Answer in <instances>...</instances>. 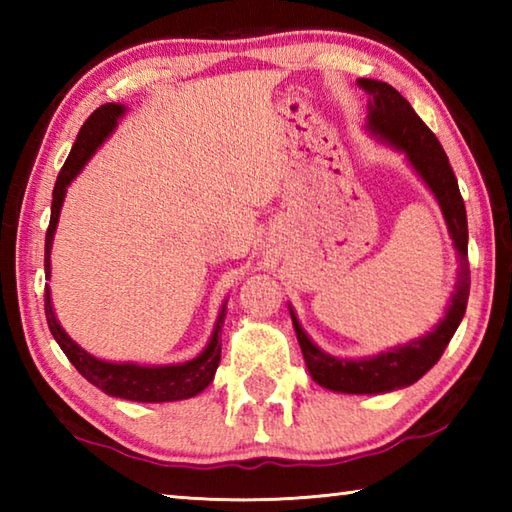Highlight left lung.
<instances>
[{"label": "left lung", "mask_w": 512, "mask_h": 512, "mask_svg": "<svg viewBox=\"0 0 512 512\" xmlns=\"http://www.w3.org/2000/svg\"><path fill=\"white\" fill-rule=\"evenodd\" d=\"M359 88L370 94L366 131L379 142L404 153L413 171L429 187L443 210L447 232L458 255L456 289L449 298L445 316L440 323L420 339H413L397 348H388L375 357L341 359L334 357L309 339L302 329L296 311L289 305V314L296 327V336L305 357L311 379L327 391L350 395H377L391 393L397 388L411 386L424 372L436 366L443 357L447 343L465 316L467 298H470V264H467V214L463 196L458 192L456 176L452 171L443 146L436 140L424 121L415 115L411 103L406 101L393 85L375 79H359Z\"/></svg>", "instance_id": "8db88e82"}]
</instances>
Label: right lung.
<instances>
[{
	"label": "right lung",
	"instance_id": "1",
	"mask_svg": "<svg viewBox=\"0 0 512 512\" xmlns=\"http://www.w3.org/2000/svg\"><path fill=\"white\" fill-rule=\"evenodd\" d=\"M126 106L121 103H106L92 112L79 131V137L69 151L67 160L60 169L54 187V201H51V219L45 237V275L47 280L51 277V246H54V235L58 228L60 210H63V201L67 194V187L72 180L79 176L85 164L94 155V151L108 140L110 133L117 128V119L124 117ZM228 302V300H225ZM225 302L216 318L214 332L207 341L205 350L185 363H169V366H140V363H115L103 361L94 357L88 350H83L79 343L69 339V334L60 327L58 318L54 314V305H51V291L45 287V314L51 334H54L60 350L67 354L72 366L81 372V375L101 388L106 395L121 397V400L131 402H178L189 400V397L198 395L212 384L214 372L219 368L221 361V327L225 320Z\"/></svg>",
	"mask_w": 512,
	"mask_h": 512
}]
</instances>
